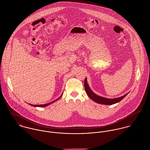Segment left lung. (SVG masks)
<instances>
[{
	"instance_id": "left-lung-1",
	"label": "left lung",
	"mask_w": 150,
	"mask_h": 150,
	"mask_svg": "<svg viewBox=\"0 0 150 150\" xmlns=\"http://www.w3.org/2000/svg\"><path fill=\"white\" fill-rule=\"evenodd\" d=\"M84 88H85V91H86V94L93 101H94L98 103H99V104L106 105H114L115 103H117L120 102L129 93L128 92V93H126L124 96H122L120 98H114V99H108V98H104L102 96H100L96 95V93H95L91 89L87 83L86 77L84 81Z\"/></svg>"
}]
</instances>
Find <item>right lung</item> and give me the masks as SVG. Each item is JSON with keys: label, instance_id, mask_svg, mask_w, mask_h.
Instances as JSON below:
<instances>
[{"label": "right lung", "instance_id": "right-lung-1", "mask_svg": "<svg viewBox=\"0 0 150 150\" xmlns=\"http://www.w3.org/2000/svg\"><path fill=\"white\" fill-rule=\"evenodd\" d=\"M62 95H63V93H62V94L58 98V99H57L56 100H54V101H52V102H50V103H47V104H44V105H31V104H29V105H30V106H33V107H47V106H49L50 105H51V104H52V103H54L55 102H56V101H57L58 100H59L61 97H62Z\"/></svg>", "mask_w": 150, "mask_h": 150}]
</instances>
